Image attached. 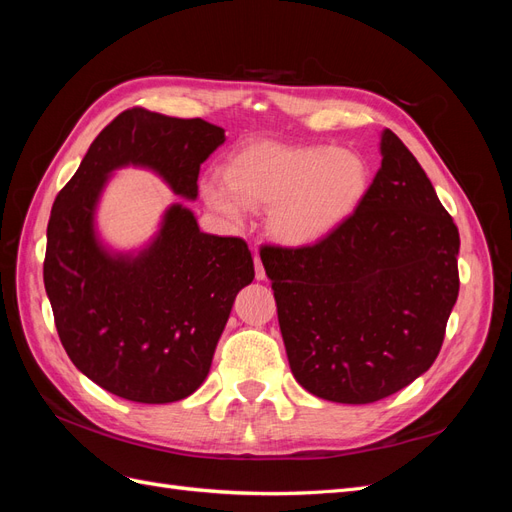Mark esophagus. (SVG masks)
<instances>
[{
    "label": "esophagus",
    "mask_w": 512,
    "mask_h": 512,
    "mask_svg": "<svg viewBox=\"0 0 512 512\" xmlns=\"http://www.w3.org/2000/svg\"><path fill=\"white\" fill-rule=\"evenodd\" d=\"M254 267H256V280H265V267H262V260H260V256L256 254L254 256Z\"/></svg>",
    "instance_id": "34e87169"
}]
</instances>
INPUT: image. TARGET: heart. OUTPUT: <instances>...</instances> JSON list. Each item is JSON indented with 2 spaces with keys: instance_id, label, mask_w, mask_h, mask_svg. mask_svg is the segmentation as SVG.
<instances>
[{
  "instance_id": "obj_1",
  "label": "heart",
  "mask_w": 512,
  "mask_h": 512,
  "mask_svg": "<svg viewBox=\"0 0 512 512\" xmlns=\"http://www.w3.org/2000/svg\"><path fill=\"white\" fill-rule=\"evenodd\" d=\"M226 181L209 179L213 211L241 222L252 209H271L269 228L286 245H312L329 237L359 209L367 192V164L350 149L288 147L262 141L239 151Z\"/></svg>"
}]
</instances>
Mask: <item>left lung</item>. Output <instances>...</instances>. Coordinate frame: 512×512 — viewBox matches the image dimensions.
Segmentation results:
<instances>
[{"instance_id": "1", "label": "left lung", "mask_w": 512, "mask_h": 512, "mask_svg": "<svg viewBox=\"0 0 512 512\" xmlns=\"http://www.w3.org/2000/svg\"><path fill=\"white\" fill-rule=\"evenodd\" d=\"M359 209L314 245H265L292 376L337 404H374L436 361L459 294V230L391 130Z\"/></svg>"}]
</instances>
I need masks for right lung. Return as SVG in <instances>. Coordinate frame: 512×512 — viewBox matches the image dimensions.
I'll list each match as a JSON object with an SVG mask.
<instances>
[{
    "label": "right lung",
    "instance_id": "right-lung-1",
    "mask_svg": "<svg viewBox=\"0 0 512 512\" xmlns=\"http://www.w3.org/2000/svg\"><path fill=\"white\" fill-rule=\"evenodd\" d=\"M224 141L205 119L128 108L55 198L44 256L55 327L76 369L117 397L170 404L192 395L237 292L254 280V260L241 237L207 235L183 205L168 207L143 252H108L94 228L100 194L115 168L132 164L194 200L200 164Z\"/></svg>",
    "mask_w": 512,
    "mask_h": 512
}]
</instances>
